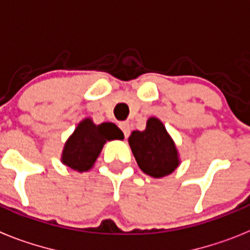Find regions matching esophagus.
I'll return each mask as SVG.
<instances>
[{
    "instance_id": "1",
    "label": "esophagus",
    "mask_w": 250,
    "mask_h": 250,
    "mask_svg": "<svg viewBox=\"0 0 250 250\" xmlns=\"http://www.w3.org/2000/svg\"><path fill=\"white\" fill-rule=\"evenodd\" d=\"M119 127H121V129L123 131V133H125V137L127 138L129 136V132H131V128H129V125L127 123V122H122V123H119Z\"/></svg>"
}]
</instances>
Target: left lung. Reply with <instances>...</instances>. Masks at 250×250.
<instances>
[{
  "instance_id": "left-lung-1",
  "label": "left lung",
  "mask_w": 250,
  "mask_h": 250,
  "mask_svg": "<svg viewBox=\"0 0 250 250\" xmlns=\"http://www.w3.org/2000/svg\"><path fill=\"white\" fill-rule=\"evenodd\" d=\"M128 144L140 169L150 177H167L179 167L175 142L156 117L147 119L145 131L132 132Z\"/></svg>"
}]
</instances>
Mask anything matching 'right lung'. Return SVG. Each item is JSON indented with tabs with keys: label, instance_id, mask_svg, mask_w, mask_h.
<instances>
[{
	"label": "right lung",
	"instance_id": "right-lung-1",
	"mask_svg": "<svg viewBox=\"0 0 250 250\" xmlns=\"http://www.w3.org/2000/svg\"><path fill=\"white\" fill-rule=\"evenodd\" d=\"M123 138V132L114 123L95 125L91 118H85L64 144L61 161L72 170L83 173L94 167L105 142Z\"/></svg>",
	"mask_w": 250,
	"mask_h": 250
}]
</instances>
